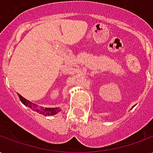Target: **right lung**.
Here are the masks:
<instances>
[{"instance_id": "add662e5", "label": "right lung", "mask_w": 153, "mask_h": 153, "mask_svg": "<svg viewBox=\"0 0 153 153\" xmlns=\"http://www.w3.org/2000/svg\"><path fill=\"white\" fill-rule=\"evenodd\" d=\"M19 99L21 101V102L23 104H25L26 106H28L29 108H31V109H34L36 108V111H38L39 112L40 114L42 115H56V113H58L60 111V110L59 107H55V108H42V110H39V109H37V107H36V105H35L34 103H32L31 102H29L28 100H27L26 98L25 97H23L21 95H19Z\"/></svg>"}]
</instances>
